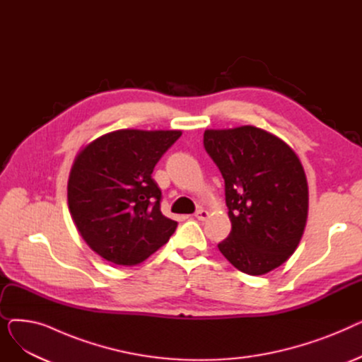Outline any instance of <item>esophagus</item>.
Returning a JSON list of instances; mask_svg holds the SVG:
<instances>
[{
  "label": "esophagus",
  "mask_w": 362,
  "mask_h": 362,
  "mask_svg": "<svg viewBox=\"0 0 362 362\" xmlns=\"http://www.w3.org/2000/svg\"><path fill=\"white\" fill-rule=\"evenodd\" d=\"M195 218L197 220H201V221H204L206 217H208V211L206 210H204V208H199V210H197L195 211Z\"/></svg>",
  "instance_id": "esophagus-1"
}]
</instances>
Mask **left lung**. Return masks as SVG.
<instances>
[{
    "mask_svg": "<svg viewBox=\"0 0 362 362\" xmlns=\"http://www.w3.org/2000/svg\"><path fill=\"white\" fill-rule=\"evenodd\" d=\"M204 148L224 179L232 230L218 250L239 272L261 276L296 250L308 216V185L289 145L254 126L205 130Z\"/></svg>",
    "mask_w": 362,
    "mask_h": 362,
    "instance_id": "left-lung-1",
    "label": "left lung"
}]
</instances>
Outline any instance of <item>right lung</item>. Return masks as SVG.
Instances as JSON below:
<instances>
[{
  "instance_id": "obj_1",
  "label": "right lung",
  "mask_w": 362,
  "mask_h": 362,
  "mask_svg": "<svg viewBox=\"0 0 362 362\" xmlns=\"http://www.w3.org/2000/svg\"><path fill=\"white\" fill-rule=\"evenodd\" d=\"M180 135V130H116L76 157L69 210L89 248L104 259L139 264L175 233L177 221L161 213V189L151 175Z\"/></svg>"
}]
</instances>
